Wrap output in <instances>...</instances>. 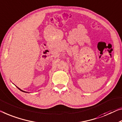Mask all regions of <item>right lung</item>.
<instances>
[{"label": "right lung", "mask_w": 122, "mask_h": 122, "mask_svg": "<svg viewBox=\"0 0 122 122\" xmlns=\"http://www.w3.org/2000/svg\"><path fill=\"white\" fill-rule=\"evenodd\" d=\"M17 88L18 89H19V90H20L21 91H22V92H25V91H23V90H22L21 89H20V88H18V87H17Z\"/></svg>", "instance_id": "add662e5"}]
</instances>
